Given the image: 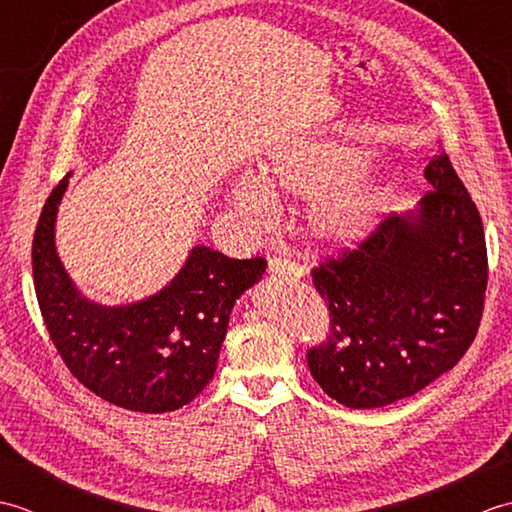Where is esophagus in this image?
<instances>
[{"label": "esophagus", "mask_w": 512, "mask_h": 512, "mask_svg": "<svg viewBox=\"0 0 512 512\" xmlns=\"http://www.w3.org/2000/svg\"><path fill=\"white\" fill-rule=\"evenodd\" d=\"M268 270L273 275H279V277H292V279L306 277V268H303L297 262H290V259H281V257H270L268 259Z\"/></svg>", "instance_id": "obj_1"}]
</instances>
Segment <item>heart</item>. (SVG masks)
Instances as JSON below:
<instances>
[{
  "label": "heart",
  "instance_id": "obj_1",
  "mask_svg": "<svg viewBox=\"0 0 512 512\" xmlns=\"http://www.w3.org/2000/svg\"><path fill=\"white\" fill-rule=\"evenodd\" d=\"M358 162V151L339 145L277 151L259 167V178H239L226 198L248 228L257 231L277 209L273 193H308L306 237L319 248H352L374 231L389 204V189Z\"/></svg>",
  "mask_w": 512,
  "mask_h": 512
}]
</instances>
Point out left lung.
Here are the masks:
<instances>
[{
  "label": "left lung",
  "instance_id": "obj_1",
  "mask_svg": "<svg viewBox=\"0 0 512 512\" xmlns=\"http://www.w3.org/2000/svg\"><path fill=\"white\" fill-rule=\"evenodd\" d=\"M418 209L312 270L330 332L308 350L321 389L352 409L418 394L469 350L484 312L482 217L447 154L429 160Z\"/></svg>",
  "mask_w": 512,
  "mask_h": 512
}]
</instances>
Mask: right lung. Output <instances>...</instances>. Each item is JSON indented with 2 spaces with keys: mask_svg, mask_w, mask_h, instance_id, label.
<instances>
[{
  "mask_svg": "<svg viewBox=\"0 0 512 512\" xmlns=\"http://www.w3.org/2000/svg\"><path fill=\"white\" fill-rule=\"evenodd\" d=\"M70 173L43 206L32 239V275L43 323L72 376L116 407L165 413L211 383L235 301L266 273V259H231L193 246L156 295L125 306L83 297L54 246Z\"/></svg>",
  "mask_w": 512,
  "mask_h": 512,
  "instance_id": "add662e5",
  "label": "right lung"
}]
</instances>
